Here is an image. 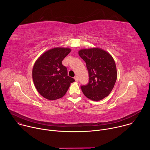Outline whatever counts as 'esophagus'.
<instances>
[{
	"instance_id": "esophagus-1",
	"label": "esophagus",
	"mask_w": 150,
	"mask_h": 150,
	"mask_svg": "<svg viewBox=\"0 0 150 150\" xmlns=\"http://www.w3.org/2000/svg\"><path fill=\"white\" fill-rule=\"evenodd\" d=\"M74 79H75V81H76V82H78V78L76 76L74 77Z\"/></svg>"
}]
</instances>
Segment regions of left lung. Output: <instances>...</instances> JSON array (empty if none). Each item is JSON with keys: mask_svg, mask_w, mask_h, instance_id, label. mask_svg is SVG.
<instances>
[{"mask_svg": "<svg viewBox=\"0 0 150 150\" xmlns=\"http://www.w3.org/2000/svg\"><path fill=\"white\" fill-rule=\"evenodd\" d=\"M78 53L86 63L89 76L88 83L81 87L83 94L93 101H100L108 96L117 75L112 56L99 48L82 49Z\"/></svg>", "mask_w": 150, "mask_h": 150, "instance_id": "8db88e82", "label": "left lung"}]
</instances>
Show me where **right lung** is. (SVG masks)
I'll list each match as a JSON object with an SVG mask.
<instances>
[{"label": "right lung", "instance_id": "obj_1", "mask_svg": "<svg viewBox=\"0 0 150 150\" xmlns=\"http://www.w3.org/2000/svg\"><path fill=\"white\" fill-rule=\"evenodd\" d=\"M69 48L56 47L47 50L35 62L33 79L38 92L50 100L62 98L75 79L68 75L62 60L70 52Z\"/></svg>", "mask_w": 150, "mask_h": 150}]
</instances>
